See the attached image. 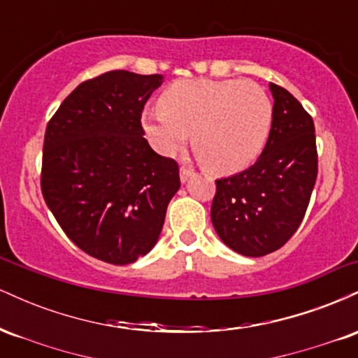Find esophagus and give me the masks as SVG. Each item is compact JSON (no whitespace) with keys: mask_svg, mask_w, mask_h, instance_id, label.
I'll use <instances>...</instances> for the list:
<instances>
[{"mask_svg":"<svg viewBox=\"0 0 358 358\" xmlns=\"http://www.w3.org/2000/svg\"><path fill=\"white\" fill-rule=\"evenodd\" d=\"M193 175H195V173H193L192 168H187V166L180 168V180H182V183L188 182V180H190Z\"/></svg>","mask_w":358,"mask_h":358,"instance_id":"obj_1","label":"esophagus"}]
</instances>
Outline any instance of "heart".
<instances>
[{"label":"heart","instance_id":"heart-1","mask_svg":"<svg viewBox=\"0 0 358 358\" xmlns=\"http://www.w3.org/2000/svg\"><path fill=\"white\" fill-rule=\"evenodd\" d=\"M273 104L252 80H176L145 110L141 127L150 145L175 156L187 145L213 173H236L256 162L268 139Z\"/></svg>","mask_w":358,"mask_h":358}]
</instances>
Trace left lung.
I'll return each instance as SVG.
<instances>
[{"instance_id": "8db88e82", "label": "left lung", "mask_w": 358, "mask_h": 358, "mask_svg": "<svg viewBox=\"0 0 358 358\" xmlns=\"http://www.w3.org/2000/svg\"><path fill=\"white\" fill-rule=\"evenodd\" d=\"M274 97L268 143L241 173L215 180L210 217L225 245L261 257L286 244L305 217L316 175L315 124L296 97L269 84Z\"/></svg>"}]
</instances>
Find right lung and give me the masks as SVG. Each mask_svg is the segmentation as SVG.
<instances>
[{
    "instance_id": "obj_1",
    "label": "right lung",
    "mask_w": 358,
    "mask_h": 358,
    "mask_svg": "<svg viewBox=\"0 0 358 358\" xmlns=\"http://www.w3.org/2000/svg\"><path fill=\"white\" fill-rule=\"evenodd\" d=\"M162 82L127 71L82 82L45 131V203L77 248L109 264H131L155 248L180 188L175 159L143 138L141 113Z\"/></svg>"
}]
</instances>
